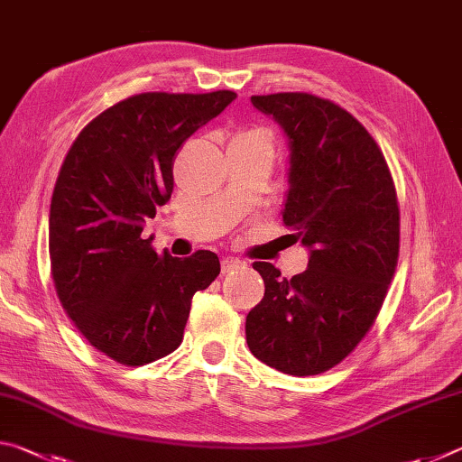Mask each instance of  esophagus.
<instances>
[{"mask_svg": "<svg viewBox=\"0 0 462 462\" xmlns=\"http://www.w3.org/2000/svg\"><path fill=\"white\" fill-rule=\"evenodd\" d=\"M238 267H242V261L234 259V256H226V259H222V273H224V275H226V273L234 271V269H238Z\"/></svg>", "mask_w": 462, "mask_h": 462, "instance_id": "34e87169", "label": "esophagus"}]
</instances>
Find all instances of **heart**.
Segmentation results:
<instances>
[{"mask_svg": "<svg viewBox=\"0 0 462 462\" xmlns=\"http://www.w3.org/2000/svg\"><path fill=\"white\" fill-rule=\"evenodd\" d=\"M248 134H263V132H248ZM248 134H240V136H248Z\"/></svg>", "mask_w": 462, "mask_h": 462, "instance_id": "heart-1", "label": "heart"}]
</instances>
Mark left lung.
<instances>
[{"label": "left lung", "instance_id": "1", "mask_svg": "<svg viewBox=\"0 0 462 462\" xmlns=\"http://www.w3.org/2000/svg\"><path fill=\"white\" fill-rule=\"evenodd\" d=\"M287 138L283 224L310 250L281 277L254 263L264 297L246 316V344L281 373L319 374L353 353L385 300L400 253L395 185L377 143L346 109L310 93L253 96Z\"/></svg>", "mask_w": 462, "mask_h": 462}]
</instances>
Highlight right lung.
<instances>
[{"label": "right lung", "instance_id": "obj_1", "mask_svg": "<svg viewBox=\"0 0 462 462\" xmlns=\"http://www.w3.org/2000/svg\"><path fill=\"white\" fill-rule=\"evenodd\" d=\"M234 99V91L140 93L101 112L69 148L51 201L52 279L79 332L116 363L173 353L193 295L220 275L212 250L159 254L143 230L171 199L179 146Z\"/></svg>", "mask_w": 462, "mask_h": 462}]
</instances>
